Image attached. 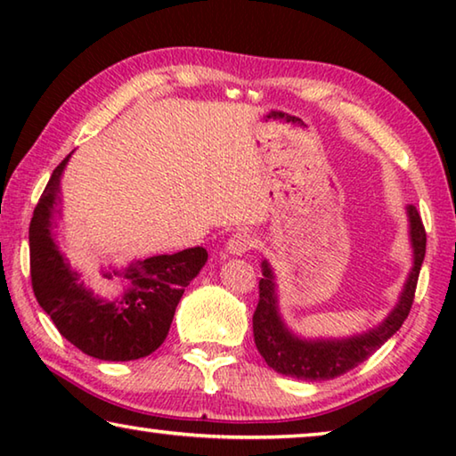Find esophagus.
<instances>
[{
	"mask_svg": "<svg viewBox=\"0 0 456 456\" xmlns=\"http://www.w3.org/2000/svg\"><path fill=\"white\" fill-rule=\"evenodd\" d=\"M256 237L247 233V231H239L233 237L227 241V251L231 256H245L251 247H256Z\"/></svg>",
	"mask_w": 456,
	"mask_h": 456,
	"instance_id": "1",
	"label": "esophagus"
}]
</instances>
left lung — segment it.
I'll return each mask as SVG.
<instances>
[{
  "instance_id": "left-lung-1",
  "label": "left lung",
  "mask_w": 456,
  "mask_h": 456,
  "mask_svg": "<svg viewBox=\"0 0 456 456\" xmlns=\"http://www.w3.org/2000/svg\"><path fill=\"white\" fill-rule=\"evenodd\" d=\"M408 223H411V243H412V269L406 277L404 289L400 293L398 304L395 305L382 323L376 328L350 338H315L305 339L293 334L285 326V322L277 305V283L272 265L264 259L261 264L259 280V304L253 314V338L261 356L269 368L283 376L297 378V380H331L356 368L368 360L380 346L396 334L404 320L411 314L414 302L416 281L427 253V233L419 211L414 205L406 207Z\"/></svg>"
}]
</instances>
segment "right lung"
Returning a JSON list of instances; mask_svg holds the SVG:
<instances>
[{
	"label": "right lung",
	"instance_id": "1",
	"mask_svg": "<svg viewBox=\"0 0 456 456\" xmlns=\"http://www.w3.org/2000/svg\"><path fill=\"white\" fill-rule=\"evenodd\" d=\"M72 154L53 168L29 223V272L37 304L68 342L92 358L128 362L152 354L165 342L184 288L207 264V249L191 247L173 256L136 259L125 269L100 275L117 277L125 291L104 299L72 269L53 241V213L60 203L61 173Z\"/></svg>",
	"mask_w": 456,
	"mask_h": 456
}]
</instances>
